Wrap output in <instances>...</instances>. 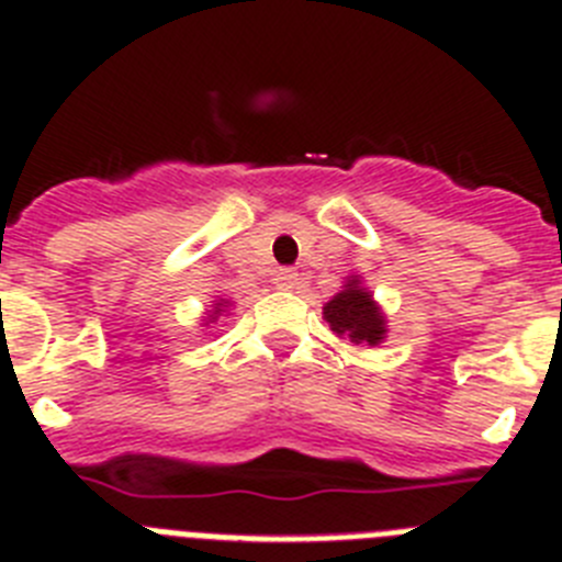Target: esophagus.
<instances>
[{
	"label": "esophagus",
	"instance_id": "34e87169",
	"mask_svg": "<svg viewBox=\"0 0 562 562\" xmlns=\"http://www.w3.org/2000/svg\"><path fill=\"white\" fill-rule=\"evenodd\" d=\"M276 286H278V290H286V292L299 290V272L290 270V267H286V270H278L276 272Z\"/></svg>",
	"mask_w": 562,
	"mask_h": 562
}]
</instances>
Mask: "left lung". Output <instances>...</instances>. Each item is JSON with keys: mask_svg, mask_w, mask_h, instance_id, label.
Masks as SVG:
<instances>
[{"mask_svg": "<svg viewBox=\"0 0 562 562\" xmlns=\"http://www.w3.org/2000/svg\"><path fill=\"white\" fill-rule=\"evenodd\" d=\"M324 318H327L330 330L338 338H347L353 345L375 347L387 336V330H384V313L356 276L347 278L345 290L336 292L324 304Z\"/></svg>", "mask_w": 562, "mask_h": 562, "instance_id": "left-lung-1", "label": "left lung"}]
</instances>
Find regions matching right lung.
I'll list each match as a JSON object with an SVG mask.
<instances>
[{
    "label": "right lung",
    "instance_id": "add662e5",
    "mask_svg": "<svg viewBox=\"0 0 562 562\" xmlns=\"http://www.w3.org/2000/svg\"><path fill=\"white\" fill-rule=\"evenodd\" d=\"M221 307H226V301H224V299H221V301H217V304H215V315H221Z\"/></svg>",
    "mask_w": 562,
    "mask_h": 562
}]
</instances>
